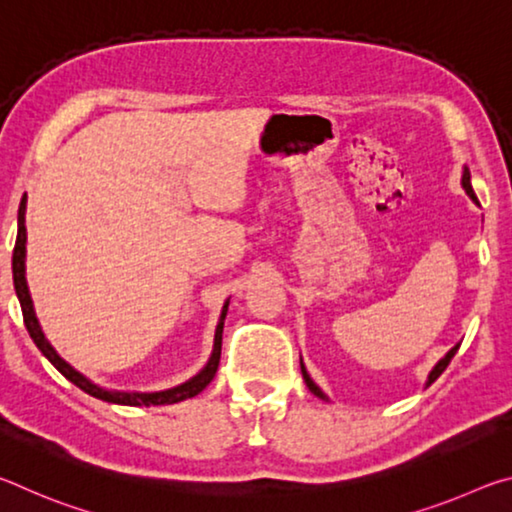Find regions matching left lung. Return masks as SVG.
Wrapping results in <instances>:
<instances>
[{"mask_svg":"<svg viewBox=\"0 0 512 512\" xmlns=\"http://www.w3.org/2000/svg\"><path fill=\"white\" fill-rule=\"evenodd\" d=\"M461 185H463V189H465V194L467 196H470L472 198V201H476V194H474V189H472V183H470V169H463V178H461ZM458 348H461V343H458V345H454V348L452 350H449L447 354H445V357L443 359H440L438 363H436V366H433V370L429 372V377H427V386H431L433 384V381H436L440 375H443V372H445V368L449 366V361H452V357H454V354L458 352ZM300 370H302V379H305V384H307V388H309V391L311 393H314L316 397H320V400H327V395L323 393V391H320V388L314 384V379H311L309 377V372H307V368H305V363H302V359H300Z\"/></svg>","mask_w":512,"mask_h":512,"instance_id":"8db88e82","label":"left lung"}]
</instances>
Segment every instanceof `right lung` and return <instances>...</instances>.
I'll return each mask as SVG.
<instances>
[{
	"label": "right lung",
	"mask_w": 512,
	"mask_h": 512,
	"mask_svg": "<svg viewBox=\"0 0 512 512\" xmlns=\"http://www.w3.org/2000/svg\"><path fill=\"white\" fill-rule=\"evenodd\" d=\"M24 216H27V194L22 196L20 210H17V239H15V250H13V284H15V293H17V300H20L24 325H27V329H29V336L33 339V343L38 345V350L51 361V366H54L60 372V375L72 381L74 386H79L81 391H85V393L92 395V397H97V400L110 402V404H121V406L176 404V402H183V400H189V397L198 395L207 384H210V381L216 375V368H219L221 339H223V320H225V314H228L230 300H225V305L221 309V318H219V325H216V332H214V348H212L210 359H207L203 370L198 372V375H194L192 379H187L185 384L167 388V391H155V393L110 391V388H103L99 384H94V381H90L88 377L81 375L79 370H74L72 366H69V363L54 350V345H51L45 339V332H42V327H40L38 318H36V309H33V300H31L29 284H27V225H24Z\"/></svg>",
	"instance_id": "1"
}]
</instances>
